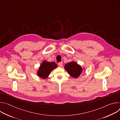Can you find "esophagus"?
<instances>
[{
	"mask_svg": "<svg viewBox=\"0 0 120 120\" xmlns=\"http://www.w3.org/2000/svg\"><path fill=\"white\" fill-rule=\"evenodd\" d=\"M58 65H59V66H60V67L62 66V65H63V62H59V63H58Z\"/></svg>",
	"mask_w": 120,
	"mask_h": 120,
	"instance_id": "esophagus-1",
	"label": "esophagus"
}]
</instances>
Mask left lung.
Listing matches in <instances>:
<instances>
[{
    "mask_svg": "<svg viewBox=\"0 0 120 120\" xmlns=\"http://www.w3.org/2000/svg\"><path fill=\"white\" fill-rule=\"evenodd\" d=\"M64 67L70 75L75 78H78L82 71V68L81 65L74 61L67 63Z\"/></svg>",
    "mask_w": 120,
    "mask_h": 120,
    "instance_id": "obj_1",
    "label": "left lung"
}]
</instances>
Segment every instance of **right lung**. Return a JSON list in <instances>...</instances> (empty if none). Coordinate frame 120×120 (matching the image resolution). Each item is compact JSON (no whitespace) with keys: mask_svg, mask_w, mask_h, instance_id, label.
Here are the masks:
<instances>
[{"mask_svg":"<svg viewBox=\"0 0 120 120\" xmlns=\"http://www.w3.org/2000/svg\"><path fill=\"white\" fill-rule=\"evenodd\" d=\"M57 64L54 63L44 61L40 65L37 72V75L42 79H46L50 75L51 72L57 67Z\"/></svg>","mask_w":120,"mask_h":120,"instance_id":"add662e5","label":"right lung"}]
</instances>
